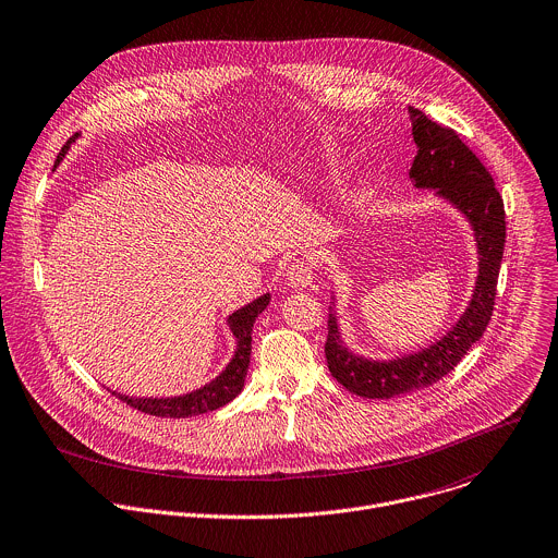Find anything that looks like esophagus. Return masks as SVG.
Returning a JSON list of instances; mask_svg holds the SVG:
<instances>
[{
  "label": "esophagus",
  "mask_w": 558,
  "mask_h": 558,
  "mask_svg": "<svg viewBox=\"0 0 558 558\" xmlns=\"http://www.w3.org/2000/svg\"><path fill=\"white\" fill-rule=\"evenodd\" d=\"M287 282L289 287L302 291L313 282V265L308 260H295L289 269H287Z\"/></svg>",
  "instance_id": "esophagus-1"
}]
</instances>
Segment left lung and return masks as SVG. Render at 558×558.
I'll return each mask as SVG.
<instances>
[{"instance_id":"1","label":"left lung","mask_w":558,"mask_h":558,"mask_svg":"<svg viewBox=\"0 0 558 558\" xmlns=\"http://www.w3.org/2000/svg\"><path fill=\"white\" fill-rule=\"evenodd\" d=\"M408 111L418 148L410 179L416 189L436 191V197L449 202L469 221L477 247V278L469 306L438 341L395 359H365L352 352L341 339L335 302L330 304L324 345L328 369L348 392L365 399L401 397L451 373L490 322L506 243L504 199L490 172L453 129L436 124L421 109Z\"/></svg>"}]
</instances>
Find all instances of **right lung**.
I'll return each mask as SVG.
<instances>
[{
	"label": "right lung",
	"mask_w": 558,
	"mask_h": 558,
	"mask_svg": "<svg viewBox=\"0 0 558 558\" xmlns=\"http://www.w3.org/2000/svg\"><path fill=\"white\" fill-rule=\"evenodd\" d=\"M78 137V133L74 137L68 140V144L61 148L57 163L65 157L70 144ZM271 295L263 293L260 298H256L254 302L245 304L243 308L234 311L228 317V326L232 330V335L236 337V350L234 356L230 359V363L226 365L223 373L213 379L210 384H206L199 390H193L189 395L181 397H170V399H137V397H126V395H118L113 392L120 401H124L126 405L150 414V416H166V418H189V416H197V414H206V412H215L223 405H228L232 399H236L245 386V377H247V367H250V354H252V328L256 317L267 308Z\"/></svg>",
	"instance_id": "add662e5"
}]
</instances>
